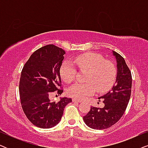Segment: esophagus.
Segmentation results:
<instances>
[{"instance_id": "esophagus-1", "label": "esophagus", "mask_w": 148, "mask_h": 148, "mask_svg": "<svg viewBox=\"0 0 148 148\" xmlns=\"http://www.w3.org/2000/svg\"><path fill=\"white\" fill-rule=\"evenodd\" d=\"M72 101L73 102H82V100H77V99H75V98H73L72 99Z\"/></svg>"}]
</instances>
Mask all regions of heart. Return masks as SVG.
<instances>
[{
    "label": "heart",
    "instance_id": "b5f03b06",
    "mask_svg": "<svg viewBox=\"0 0 148 148\" xmlns=\"http://www.w3.org/2000/svg\"><path fill=\"white\" fill-rule=\"evenodd\" d=\"M74 63L79 68L88 70L86 83H76L68 89L69 96L77 99H84L94 94L97 90L104 93L111 89L117 75L116 66L111 60H104L103 56L95 53H85L73 58ZM77 73L75 66L69 60H66L60 69V76L66 83L74 79Z\"/></svg>",
    "mask_w": 148,
    "mask_h": 148
}]
</instances>
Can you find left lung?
<instances>
[{
  "instance_id": "obj_1",
  "label": "left lung",
  "mask_w": 148,
  "mask_h": 148,
  "mask_svg": "<svg viewBox=\"0 0 148 148\" xmlns=\"http://www.w3.org/2000/svg\"><path fill=\"white\" fill-rule=\"evenodd\" d=\"M117 62L116 84L112 90L98 98L104 103L103 108L92 106L84 116L86 124L94 129L109 128L118 122L124 114L131 92L132 76L124 58L113 51Z\"/></svg>"
}]
</instances>
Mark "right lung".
Wrapping results in <instances>:
<instances>
[{"label": "right lung", "mask_w": 148, "mask_h": 148, "mask_svg": "<svg viewBox=\"0 0 148 148\" xmlns=\"http://www.w3.org/2000/svg\"><path fill=\"white\" fill-rule=\"evenodd\" d=\"M65 52L53 44L39 48L32 54L22 69L19 95L22 109L30 122L43 129L57 125L66 105L72 102L66 97L58 102L49 97L63 92L60 69Z\"/></svg>", "instance_id": "obj_1"}]
</instances>
